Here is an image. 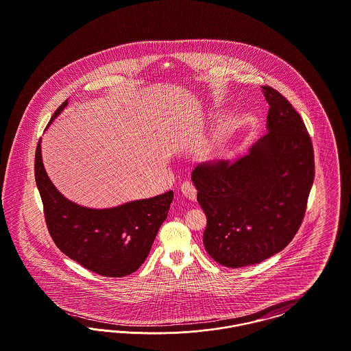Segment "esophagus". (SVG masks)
Masks as SVG:
<instances>
[{"label": "esophagus", "instance_id": "obj_1", "mask_svg": "<svg viewBox=\"0 0 351 351\" xmlns=\"http://www.w3.org/2000/svg\"><path fill=\"white\" fill-rule=\"evenodd\" d=\"M180 189H182L184 196H185L188 200H196L197 191H196V188H195V185H193V184L189 183V182H185V183L182 184Z\"/></svg>", "mask_w": 351, "mask_h": 351}]
</instances>
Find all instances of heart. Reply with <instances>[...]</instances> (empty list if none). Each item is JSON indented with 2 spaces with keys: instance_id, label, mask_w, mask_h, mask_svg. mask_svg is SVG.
Wrapping results in <instances>:
<instances>
[{
  "instance_id": "b5f03b06",
  "label": "heart",
  "mask_w": 351,
  "mask_h": 351,
  "mask_svg": "<svg viewBox=\"0 0 351 351\" xmlns=\"http://www.w3.org/2000/svg\"><path fill=\"white\" fill-rule=\"evenodd\" d=\"M226 129H228V121H225V119H221L219 122L217 123V126L215 128V133H213V141H216L218 139L222 134L226 132Z\"/></svg>"
}]
</instances>
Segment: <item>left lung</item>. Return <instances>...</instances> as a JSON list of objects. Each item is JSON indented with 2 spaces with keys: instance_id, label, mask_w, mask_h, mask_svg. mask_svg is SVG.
Wrapping results in <instances>:
<instances>
[{
  "instance_id": "obj_1",
  "label": "left lung",
  "mask_w": 351,
  "mask_h": 351,
  "mask_svg": "<svg viewBox=\"0 0 351 351\" xmlns=\"http://www.w3.org/2000/svg\"><path fill=\"white\" fill-rule=\"evenodd\" d=\"M262 92L267 134L233 165L208 162L192 172L206 215L204 246L225 267L258 265L283 250L300 228L315 179L312 141L299 113L274 88Z\"/></svg>"
}]
</instances>
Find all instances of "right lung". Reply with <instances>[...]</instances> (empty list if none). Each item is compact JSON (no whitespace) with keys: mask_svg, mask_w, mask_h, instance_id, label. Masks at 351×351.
<instances>
[{"mask_svg":"<svg viewBox=\"0 0 351 351\" xmlns=\"http://www.w3.org/2000/svg\"><path fill=\"white\" fill-rule=\"evenodd\" d=\"M67 105L66 100L58 108L49 126ZM40 143L42 139L35 152V182L56 246L68 258L102 276L133 274L146 261L167 218L173 192L104 209L79 205L64 197L51 182L42 162Z\"/></svg>","mask_w":351,"mask_h":351,"instance_id":"1","label":"right lung"}]
</instances>
